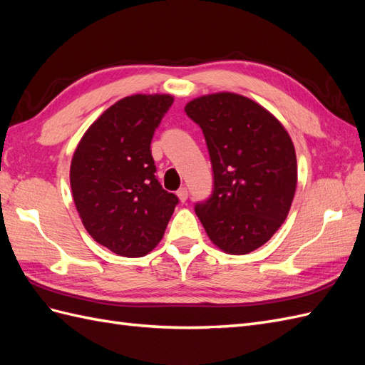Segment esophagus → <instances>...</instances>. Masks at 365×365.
<instances>
[{
	"label": "esophagus",
	"mask_w": 365,
	"mask_h": 365,
	"mask_svg": "<svg viewBox=\"0 0 365 365\" xmlns=\"http://www.w3.org/2000/svg\"><path fill=\"white\" fill-rule=\"evenodd\" d=\"M176 196L180 197L181 202H185L187 197H189V190H187V187H181V189L176 192Z\"/></svg>",
	"instance_id": "1"
}]
</instances>
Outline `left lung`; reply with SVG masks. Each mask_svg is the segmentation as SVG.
Here are the masks:
<instances>
[{
    "label": "left lung",
    "instance_id": "8db88e82",
    "mask_svg": "<svg viewBox=\"0 0 365 365\" xmlns=\"http://www.w3.org/2000/svg\"><path fill=\"white\" fill-rule=\"evenodd\" d=\"M184 111L201 126L213 165V195L195 207L207 236L235 256L260 248L284 222L297 189L288 130L236 93L196 97Z\"/></svg>",
    "mask_w": 365,
    "mask_h": 365
}]
</instances>
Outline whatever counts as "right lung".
<instances>
[{
  "mask_svg": "<svg viewBox=\"0 0 365 365\" xmlns=\"http://www.w3.org/2000/svg\"><path fill=\"white\" fill-rule=\"evenodd\" d=\"M173 103L170 94H134L86 129L70 168L74 205L90 236L123 257L155 248L178 197L155 178L150 141Z\"/></svg>",
  "mask_w": 365,
  "mask_h": 365,
  "instance_id": "right-lung-1",
  "label": "right lung"
}]
</instances>
